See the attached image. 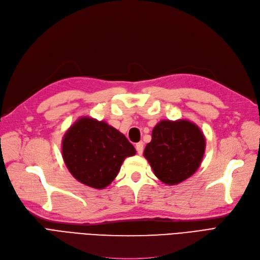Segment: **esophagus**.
Instances as JSON below:
<instances>
[{
    "mask_svg": "<svg viewBox=\"0 0 260 260\" xmlns=\"http://www.w3.org/2000/svg\"><path fill=\"white\" fill-rule=\"evenodd\" d=\"M136 151L139 155L142 154V152H143V142L142 141H139L136 143Z\"/></svg>",
    "mask_w": 260,
    "mask_h": 260,
    "instance_id": "34e87169",
    "label": "esophagus"
}]
</instances>
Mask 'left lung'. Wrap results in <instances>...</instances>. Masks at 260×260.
I'll use <instances>...</instances> for the list:
<instances>
[{
	"instance_id": "1",
	"label": "left lung",
	"mask_w": 260,
	"mask_h": 260,
	"mask_svg": "<svg viewBox=\"0 0 260 260\" xmlns=\"http://www.w3.org/2000/svg\"><path fill=\"white\" fill-rule=\"evenodd\" d=\"M205 148V137L194 123L165 120L153 128L143 155L161 182L174 185L198 169Z\"/></svg>"
}]
</instances>
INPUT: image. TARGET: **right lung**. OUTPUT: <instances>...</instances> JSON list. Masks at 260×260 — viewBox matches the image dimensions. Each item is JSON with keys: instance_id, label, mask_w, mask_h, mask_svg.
<instances>
[{"instance_id": "1", "label": "right lung", "mask_w": 260, "mask_h": 260, "mask_svg": "<svg viewBox=\"0 0 260 260\" xmlns=\"http://www.w3.org/2000/svg\"><path fill=\"white\" fill-rule=\"evenodd\" d=\"M65 164L81 183L104 188L117 177L125 157L136 150L123 134L107 123L81 118L67 131L62 142Z\"/></svg>"}]
</instances>
